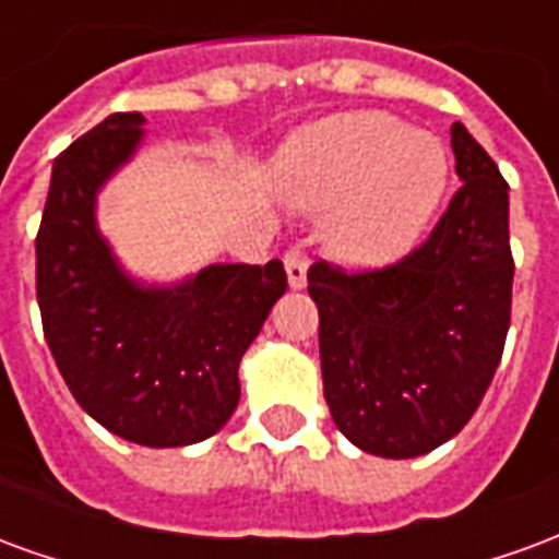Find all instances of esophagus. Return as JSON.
<instances>
[{
    "instance_id": "34e87169",
    "label": "esophagus",
    "mask_w": 559,
    "mask_h": 559,
    "mask_svg": "<svg viewBox=\"0 0 559 559\" xmlns=\"http://www.w3.org/2000/svg\"><path fill=\"white\" fill-rule=\"evenodd\" d=\"M283 264H286L288 286L292 288L307 286V267H310V259H307V252H304V247H300V243H295V247L286 249Z\"/></svg>"
}]
</instances>
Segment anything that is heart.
I'll use <instances>...</instances> for the list:
<instances>
[{"mask_svg": "<svg viewBox=\"0 0 559 559\" xmlns=\"http://www.w3.org/2000/svg\"><path fill=\"white\" fill-rule=\"evenodd\" d=\"M449 156L433 134L382 110L316 122L288 144L283 186L307 210H333L331 243L352 261L413 247L449 189Z\"/></svg>", "mask_w": 559, "mask_h": 559, "instance_id": "obj_1", "label": "heart"}]
</instances>
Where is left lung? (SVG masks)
I'll use <instances>...</instances> for the list:
<instances>
[{
  "instance_id": "8db88e82",
  "label": "left lung",
  "mask_w": 559,
  "mask_h": 559,
  "mask_svg": "<svg viewBox=\"0 0 559 559\" xmlns=\"http://www.w3.org/2000/svg\"><path fill=\"white\" fill-rule=\"evenodd\" d=\"M454 192L433 231L385 267L316 261L324 400L340 433L379 457H418L473 418L512 322L509 183L461 122Z\"/></svg>"
}]
</instances>
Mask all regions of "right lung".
<instances>
[{
  "mask_svg": "<svg viewBox=\"0 0 559 559\" xmlns=\"http://www.w3.org/2000/svg\"><path fill=\"white\" fill-rule=\"evenodd\" d=\"M144 117L110 114L53 162L35 237L45 340L74 400L110 433L177 449L213 437L240 400L237 364L276 298L283 261L213 264L174 288H141L96 228V192L134 153Z\"/></svg>",
  "mask_w": 559,
  "mask_h": 559,
  "instance_id": "add662e5",
  "label": "right lung"
}]
</instances>
